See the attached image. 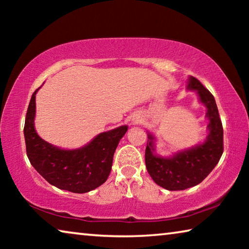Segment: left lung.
<instances>
[{
    "label": "left lung",
    "instance_id": "1",
    "mask_svg": "<svg viewBox=\"0 0 249 249\" xmlns=\"http://www.w3.org/2000/svg\"><path fill=\"white\" fill-rule=\"evenodd\" d=\"M188 89L197 91L200 101L208 108L210 134L202 145L181 151L172 158L158 157L154 154L153 136L148 135L145 162L148 174L156 183L170 191L185 190L202 182L220 161L224 150L223 126L215 100L199 80L189 79Z\"/></svg>",
    "mask_w": 249,
    "mask_h": 249
}]
</instances>
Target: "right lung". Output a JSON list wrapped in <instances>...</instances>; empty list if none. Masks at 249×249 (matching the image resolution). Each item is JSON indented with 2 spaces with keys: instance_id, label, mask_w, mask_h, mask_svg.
I'll list each match as a JSON object with an SVG mask.
<instances>
[{
  "instance_id": "1",
  "label": "right lung",
  "mask_w": 249,
  "mask_h": 249,
  "mask_svg": "<svg viewBox=\"0 0 249 249\" xmlns=\"http://www.w3.org/2000/svg\"><path fill=\"white\" fill-rule=\"evenodd\" d=\"M29 102L24 126L26 154L32 166L50 184L61 190L86 193L107 181L112 169L113 156L127 126H121L96 136L83 148L64 150L37 135L34 128L35 95Z\"/></svg>"
}]
</instances>
